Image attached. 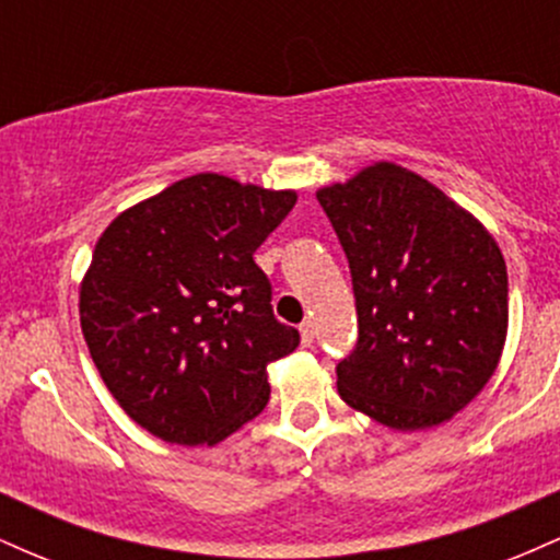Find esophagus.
Here are the masks:
<instances>
[{
  "label": "esophagus",
  "instance_id": "34e87169",
  "mask_svg": "<svg viewBox=\"0 0 560 560\" xmlns=\"http://www.w3.org/2000/svg\"><path fill=\"white\" fill-rule=\"evenodd\" d=\"M300 337H302V345H313V337H316V329H313V320H302V324H300Z\"/></svg>",
  "mask_w": 560,
  "mask_h": 560
}]
</instances>
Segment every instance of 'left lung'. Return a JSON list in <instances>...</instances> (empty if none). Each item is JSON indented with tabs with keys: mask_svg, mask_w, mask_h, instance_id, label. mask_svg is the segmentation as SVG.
<instances>
[{
	"mask_svg": "<svg viewBox=\"0 0 560 560\" xmlns=\"http://www.w3.org/2000/svg\"><path fill=\"white\" fill-rule=\"evenodd\" d=\"M316 197L342 242L358 307V347L337 365L339 397L395 432L450 421L503 355L498 242L432 182L387 160Z\"/></svg>",
	"mask_w": 560,
	"mask_h": 560,
	"instance_id": "obj_1",
	"label": "left lung"
}]
</instances>
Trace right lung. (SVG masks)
<instances>
[{
    "label": "right lung",
    "mask_w": 560,
    "mask_h": 560,
    "mask_svg": "<svg viewBox=\"0 0 560 560\" xmlns=\"http://www.w3.org/2000/svg\"><path fill=\"white\" fill-rule=\"evenodd\" d=\"M298 202L197 173L115 215L81 279V331L120 408L171 445H218L268 405V363L300 345L255 249Z\"/></svg>",
    "instance_id": "add662e5"
}]
</instances>
